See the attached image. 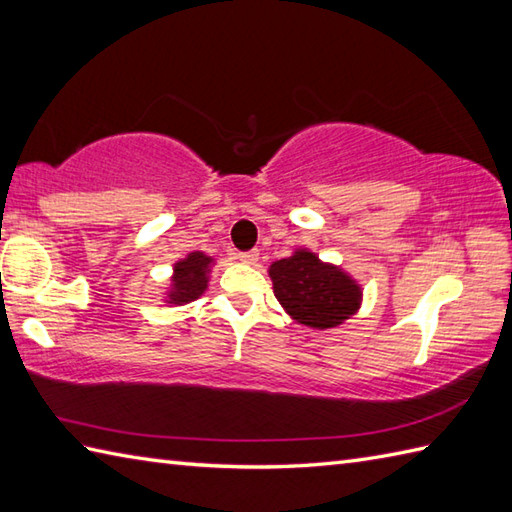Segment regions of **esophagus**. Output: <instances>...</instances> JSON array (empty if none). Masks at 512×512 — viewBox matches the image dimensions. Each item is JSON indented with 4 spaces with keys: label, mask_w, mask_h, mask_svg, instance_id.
Returning <instances> with one entry per match:
<instances>
[{
    "label": "esophagus",
    "mask_w": 512,
    "mask_h": 512,
    "mask_svg": "<svg viewBox=\"0 0 512 512\" xmlns=\"http://www.w3.org/2000/svg\"><path fill=\"white\" fill-rule=\"evenodd\" d=\"M237 259L239 262H244V264H255L257 259H259V250H244V253H239L237 255Z\"/></svg>",
    "instance_id": "obj_1"
}]
</instances>
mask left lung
Listing matches in <instances>:
<instances>
[{
    "label": "left lung",
    "mask_w": 512,
    "mask_h": 512,
    "mask_svg": "<svg viewBox=\"0 0 512 512\" xmlns=\"http://www.w3.org/2000/svg\"><path fill=\"white\" fill-rule=\"evenodd\" d=\"M275 297L292 319L310 328H334L356 312L361 290L339 268L321 264L308 250L270 266Z\"/></svg>",
    "instance_id": "1"
}]
</instances>
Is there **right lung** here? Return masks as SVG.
<instances>
[{
    "instance_id": "obj_1",
    "label": "right lung",
    "mask_w": 512,
    "mask_h": 512,
    "mask_svg": "<svg viewBox=\"0 0 512 512\" xmlns=\"http://www.w3.org/2000/svg\"><path fill=\"white\" fill-rule=\"evenodd\" d=\"M211 259L202 253H191L187 259L176 264V275H173V303H187L198 299L206 288V270H209Z\"/></svg>"
}]
</instances>
